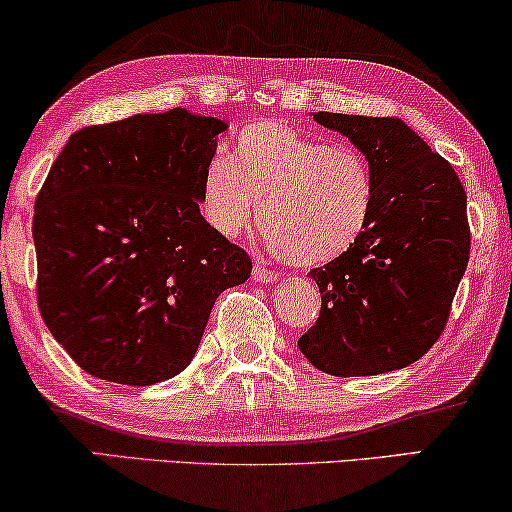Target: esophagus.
I'll list each match as a JSON object with an SVG mask.
<instances>
[{
	"mask_svg": "<svg viewBox=\"0 0 512 512\" xmlns=\"http://www.w3.org/2000/svg\"><path fill=\"white\" fill-rule=\"evenodd\" d=\"M251 277H254V280L261 282V284H272V282L280 280V275H277L275 270L265 268V265H261V263L254 265V270H251Z\"/></svg>",
	"mask_w": 512,
	"mask_h": 512,
	"instance_id": "obj_1",
	"label": "esophagus"
}]
</instances>
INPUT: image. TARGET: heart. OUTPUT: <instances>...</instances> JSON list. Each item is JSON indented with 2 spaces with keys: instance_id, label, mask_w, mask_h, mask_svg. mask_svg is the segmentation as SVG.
I'll return each mask as SVG.
<instances>
[{
  "instance_id": "b5f03b06",
  "label": "heart",
  "mask_w": 512,
  "mask_h": 512,
  "mask_svg": "<svg viewBox=\"0 0 512 512\" xmlns=\"http://www.w3.org/2000/svg\"><path fill=\"white\" fill-rule=\"evenodd\" d=\"M202 214L223 237L254 221L284 261L317 268L360 242L376 204L371 162L353 145H329L282 119L247 124L230 152L209 159L199 185Z\"/></svg>"
}]
</instances>
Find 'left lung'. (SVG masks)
<instances>
[{"mask_svg":"<svg viewBox=\"0 0 512 512\" xmlns=\"http://www.w3.org/2000/svg\"><path fill=\"white\" fill-rule=\"evenodd\" d=\"M371 162L376 204L348 254L310 270L322 294L298 348L331 376L404 369L433 348L470 254L466 190L447 159L397 117L313 112Z\"/></svg>","mask_w":512,"mask_h":512,"instance_id":"8db88e82","label":"left lung"}]
</instances>
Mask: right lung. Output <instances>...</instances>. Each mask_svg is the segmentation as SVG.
Wrapping results in <instances>:
<instances>
[{
	"label": "right lung",
	"instance_id": "add662e5",
	"mask_svg": "<svg viewBox=\"0 0 512 512\" xmlns=\"http://www.w3.org/2000/svg\"><path fill=\"white\" fill-rule=\"evenodd\" d=\"M223 119L174 108L75 131L35 202L44 324L91 376L152 386L195 357L251 258L199 214Z\"/></svg>",
	"mask_w": 512,
	"mask_h": 512
}]
</instances>
